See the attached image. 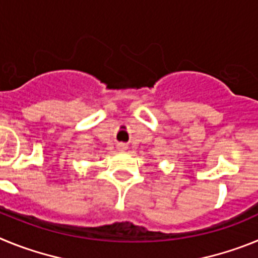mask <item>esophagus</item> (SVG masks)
Instances as JSON below:
<instances>
[{
	"label": "esophagus",
	"mask_w": 258,
	"mask_h": 258,
	"mask_svg": "<svg viewBox=\"0 0 258 258\" xmlns=\"http://www.w3.org/2000/svg\"><path fill=\"white\" fill-rule=\"evenodd\" d=\"M127 149V146L125 143H118L117 145V150L118 151H125Z\"/></svg>",
	"instance_id": "obj_1"
}]
</instances>
